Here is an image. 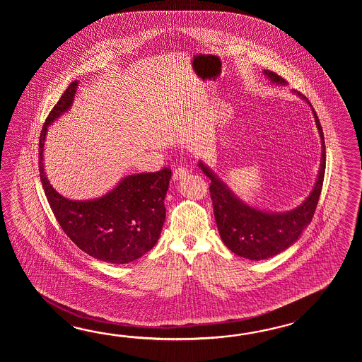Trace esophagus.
I'll list each match as a JSON object with an SVG mask.
<instances>
[{"label":"esophagus","mask_w":362,"mask_h":362,"mask_svg":"<svg viewBox=\"0 0 362 362\" xmlns=\"http://www.w3.org/2000/svg\"><path fill=\"white\" fill-rule=\"evenodd\" d=\"M189 175V170H186V168H177V170L173 172V181H181V180H184L186 178V176Z\"/></svg>","instance_id":"34e87169"}]
</instances>
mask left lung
<instances>
[{
  "label": "left lung",
  "instance_id": "left-lung-1",
  "mask_svg": "<svg viewBox=\"0 0 362 362\" xmlns=\"http://www.w3.org/2000/svg\"><path fill=\"white\" fill-rule=\"evenodd\" d=\"M262 74L269 78L272 84L287 85L285 78L278 76L276 72L264 69ZM293 93L310 106L307 97H303V94L296 90H293ZM310 108L322 145L321 163L312 192L300 206L291 211L268 212L247 204L230 190V187L206 163L202 160L198 163V167L211 180L209 192L218 234L223 239V245L240 257L259 262L281 254L300 238L301 233L313 218L322 190L326 151L321 124L313 107L310 106Z\"/></svg>",
  "mask_w": 362,
  "mask_h": 362
}]
</instances>
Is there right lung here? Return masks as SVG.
Segmentation results:
<instances>
[{
	"label": "right lung",
	"instance_id": "1",
	"mask_svg": "<svg viewBox=\"0 0 362 362\" xmlns=\"http://www.w3.org/2000/svg\"><path fill=\"white\" fill-rule=\"evenodd\" d=\"M78 81L69 85L50 111L40 134L39 170L47 202L63 231L85 254L100 262L127 264L156 245L165 220L164 199L172 172L129 175L100 198H64L49 182L44 146L49 125L72 107Z\"/></svg>",
	"mask_w": 362,
	"mask_h": 362
}]
</instances>
